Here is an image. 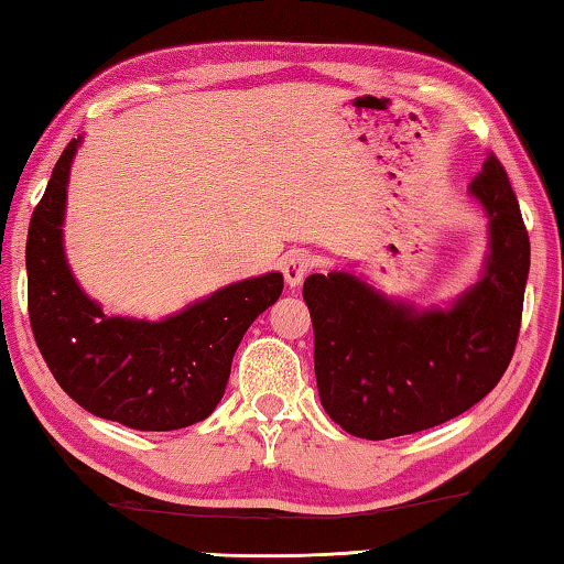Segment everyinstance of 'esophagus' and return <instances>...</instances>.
Listing matches in <instances>:
<instances>
[{"label": "esophagus", "mask_w": 564, "mask_h": 564, "mask_svg": "<svg viewBox=\"0 0 564 564\" xmlns=\"http://www.w3.org/2000/svg\"><path fill=\"white\" fill-rule=\"evenodd\" d=\"M313 265H316V261H313L311 253L291 251L289 256H285V261H283V279H285V283H289L291 289H295V285H301L305 275L313 271Z\"/></svg>", "instance_id": "esophagus-1"}]
</instances>
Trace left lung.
Returning <instances> with one entry per match:
<instances>
[{"mask_svg":"<svg viewBox=\"0 0 564 564\" xmlns=\"http://www.w3.org/2000/svg\"><path fill=\"white\" fill-rule=\"evenodd\" d=\"M470 191L490 214L492 251L482 281L451 311L413 313L348 273L303 283L321 403L350 435L386 441L441 425L480 403L510 366L530 236L492 151Z\"/></svg>","mask_w":564,"mask_h":564,"instance_id":"left-lung-1","label":"left lung"}]
</instances>
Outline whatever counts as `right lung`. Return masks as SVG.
I'll return each mask as SVG.
<instances>
[{
  "mask_svg": "<svg viewBox=\"0 0 564 564\" xmlns=\"http://www.w3.org/2000/svg\"><path fill=\"white\" fill-rule=\"evenodd\" d=\"M72 139L36 204L26 236V301L42 358L89 413L137 431H176L212 415L248 326L283 291L265 273L216 291L161 323L107 318L74 283L62 251Z\"/></svg>",
  "mask_w": 564,
  "mask_h": 564,
  "instance_id": "obj_1",
  "label": "right lung"
}]
</instances>
